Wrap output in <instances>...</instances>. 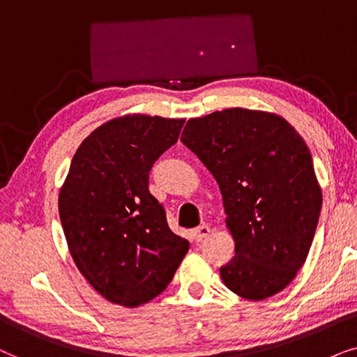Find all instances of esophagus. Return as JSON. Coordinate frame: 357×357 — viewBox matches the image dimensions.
Wrapping results in <instances>:
<instances>
[{
  "label": "esophagus",
  "mask_w": 357,
  "mask_h": 357,
  "mask_svg": "<svg viewBox=\"0 0 357 357\" xmlns=\"http://www.w3.org/2000/svg\"><path fill=\"white\" fill-rule=\"evenodd\" d=\"M208 235H211V228H208L207 225H201V227H197L196 230L192 231V238L196 240L197 243H199V241L206 240Z\"/></svg>",
  "instance_id": "1"
}]
</instances>
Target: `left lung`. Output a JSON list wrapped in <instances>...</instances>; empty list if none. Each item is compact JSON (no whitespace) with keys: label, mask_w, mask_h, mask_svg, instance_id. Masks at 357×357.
<instances>
[{"label":"left lung","mask_w":357,"mask_h":357,"mask_svg":"<svg viewBox=\"0 0 357 357\" xmlns=\"http://www.w3.org/2000/svg\"><path fill=\"white\" fill-rule=\"evenodd\" d=\"M181 142L220 188L235 241L223 284L248 301L281 292L305 263L321 211L305 142L278 114L243 107L189 119Z\"/></svg>","instance_id":"obj_1"}]
</instances>
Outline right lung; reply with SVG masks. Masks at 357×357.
<instances>
[{
	"mask_svg": "<svg viewBox=\"0 0 357 357\" xmlns=\"http://www.w3.org/2000/svg\"><path fill=\"white\" fill-rule=\"evenodd\" d=\"M184 119H112L78 146L59 194L71 258L109 302L139 307L160 296L189 250L149 191L151 166L178 142Z\"/></svg>",
	"mask_w": 357,
	"mask_h": 357,
	"instance_id": "obj_1",
	"label": "right lung"
}]
</instances>
